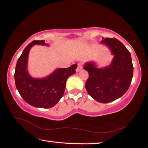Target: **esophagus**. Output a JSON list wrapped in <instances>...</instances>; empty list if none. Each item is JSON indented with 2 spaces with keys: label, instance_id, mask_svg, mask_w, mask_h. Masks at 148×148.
Segmentation results:
<instances>
[{
  "label": "esophagus",
  "instance_id": "obj_1",
  "mask_svg": "<svg viewBox=\"0 0 148 148\" xmlns=\"http://www.w3.org/2000/svg\"><path fill=\"white\" fill-rule=\"evenodd\" d=\"M82 62H79V63L77 64L76 72H79L80 71H82Z\"/></svg>",
  "mask_w": 148,
  "mask_h": 148
}]
</instances>
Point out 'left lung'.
I'll return each instance as SVG.
<instances>
[{
  "mask_svg": "<svg viewBox=\"0 0 148 148\" xmlns=\"http://www.w3.org/2000/svg\"><path fill=\"white\" fill-rule=\"evenodd\" d=\"M101 43L109 47L114 58L109 66L97 68L88 62L84 69L89 73L86 83L88 94L95 101L108 103L122 97L128 90L133 76L131 53L116 38H102Z\"/></svg>",
  "mask_w": 148,
  "mask_h": 148,
  "instance_id": "1",
  "label": "left lung"
}]
</instances>
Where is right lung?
<instances>
[{
  "label": "right lung",
  "mask_w": 148,
  "mask_h": 148,
  "mask_svg": "<svg viewBox=\"0 0 148 148\" xmlns=\"http://www.w3.org/2000/svg\"><path fill=\"white\" fill-rule=\"evenodd\" d=\"M35 44L48 46L45 40H34L24 49L17 60L14 79L16 86L22 98L31 106L42 108L54 106L63 96L66 82L69 76L76 73L77 64L69 68L57 69L44 78H34L27 71L29 51Z\"/></svg>",
  "instance_id": "add662e5"
}]
</instances>
